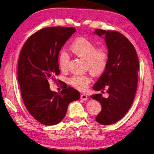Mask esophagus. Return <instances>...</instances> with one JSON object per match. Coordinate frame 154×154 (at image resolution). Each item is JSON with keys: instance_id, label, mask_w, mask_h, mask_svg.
<instances>
[{"instance_id": "34e87169", "label": "esophagus", "mask_w": 154, "mask_h": 154, "mask_svg": "<svg viewBox=\"0 0 154 154\" xmlns=\"http://www.w3.org/2000/svg\"><path fill=\"white\" fill-rule=\"evenodd\" d=\"M81 99L83 100H86L88 99V96L84 94H81Z\"/></svg>"}]
</instances>
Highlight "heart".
I'll use <instances>...</instances> for the list:
<instances>
[{"label": "heart", "instance_id": "obj_1", "mask_svg": "<svg viewBox=\"0 0 154 154\" xmlns=\"http://www.w3.org/2000/svg\"><path fill=\"white\" fill-rule=\"evenodd\" d=\"M70 50L79 58L85 60V68L94 75L102 74L108 63V52L103 47L96 48L92 41L84 37L75 39L70 47ZM69 57L66 52H62L59 56V66L62 71H66L69 66ZM92 81L89 74L75 75L69 82L72 86L80 90L88 88Z\"/></svg>", "mask_w": 154, "mask_h": 154}]
</instances>
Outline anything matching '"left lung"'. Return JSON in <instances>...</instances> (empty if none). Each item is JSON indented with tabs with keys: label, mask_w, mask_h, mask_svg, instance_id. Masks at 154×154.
Here are the masks:
<instances>
[{
	"label": "left lung",
	"mask_w": 154,
	"mask_h": 154,
	"mask_svg": "<svg viewBox=\"0 0 154 154\" xmlns=\"http://www.w3.org/2000/svg\"><path fill=\"white\" fill-rule=\"evenodd\" d=\"M95 34L105 36L108 48V63L103 73L93 86L96 91L106 90L91 96L100 103L102 109L96 120L102 125L118 122L129 110L138 85L139 59L133 45L122 34L114 30L96 29Z\"/></svg>",
	"instance_id": "1"
}]
</instances>
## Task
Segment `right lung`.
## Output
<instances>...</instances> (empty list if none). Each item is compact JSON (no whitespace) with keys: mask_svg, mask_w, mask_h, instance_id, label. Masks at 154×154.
Returning <instances> with one entry per match:
<instances>
[{"mask_svg":"<svg viewBox=\"0 0 154 154\" xmlns=\"http://www.w3.org/2000/svg\"><path fill=\"white\" fill-rule=\"evenodd\" d=\"M75 32L73 27L42 28L28 38L20 51L17 80L23 101L31 116L45 126L58 124L69 104L80 98L72 87L66 85L57 93L51 91L49 83L60 74V51Z\"/></svg>","mask_w":154,"mask_h":154,"instance_id":"obj_1","label":"right lung"}]
</instances>
